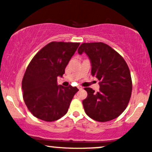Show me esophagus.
<instances>
[{
	"label": "esophagus",
	"instance_id": "1",
	"mask_svg": "<svg viewBox=\"0 0 152 152\" xmlns=\"http://www.w3.org/2000/svg\"><path fill=\"white\" fill-rule=\"evenodd\" d=\"M78 90H82L83 87L80 86H78Z\"/></svg>",
	"mask_w": 152,
	"mask_h": 152
}]
</instances>
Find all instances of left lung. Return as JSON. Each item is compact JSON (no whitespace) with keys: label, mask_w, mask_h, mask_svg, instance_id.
<instances>
[{"label":"left lung","mask_w":152,"mask_h":152,"mask_svg":"<svg viewBox=\"0 0 152 152\" xmlns=\"http://www.w3.org/2000/svg\"><path fill=\"white\" fill-rule=\"evenodd\" d=\"M78 54L86 53L90 60L91 74L99 82V92L86 88L88 96L83 101L85 112L98 122L119 117L128 106L132 92L131 73L122 56L102 42L83 43Z\"/></svg>","instance_id":"left-lung-1"}]
</instances>
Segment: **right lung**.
Segmentation results:
<instances>
[{"instance_id": "add662e5", "label": "right lung", "mask_w": 152, "mask_h": 152, "mask_svg": "<svg viewBox=\"0 0 152 152\" xmlns=\"http://www.w3.org/2000/svg\"><path fill=\"white\" fill-rule=\"evenodd\" d=\"M80 43L52 42L34 56L24 74V102L34 116L46 122L59 120L67 113L76 87L58 86Z\"/></svg>"}]
</instances>
